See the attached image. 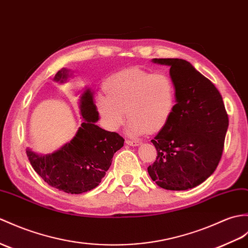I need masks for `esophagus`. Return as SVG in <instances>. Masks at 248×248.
Listing matches in <instances>:
<instances>
[{
    "label": "esophagus",
    "mask_w": 248,
    "mask_h": 248,
    "mask_svg": "<svg viewBox=\"0 0 248 248\" xmlns=\"http://www.w3.org/2000/svg\"><path fill=\"white\" fill-rule=\"evenodd\" d=\"M125 143L129 146H132V147H136V146H140L141 142L138 140H125Z\"/></svg>",
    "instance_id": "esophagus-1"
}]
</instances>
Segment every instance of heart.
Instances as JSON below:
<instances>
[{"label": "heart", "instance_id": "obj_1", "mask_svg": "<svg viewBox=\"0 0 248 248\" xmlns=\"http://www.w3.org/2000/svg\"><path fill=\"white\" fill-rule=\"evenodd\" d=\"M105 91L97 93L95 105L102 124L117 131L130 117L128 133L141 135L163 128L171 117L176 102V88L168 74L126 68L111 75Z\"/></svg>", "mask_w": 248, "mask_h": 248}]
</instances>
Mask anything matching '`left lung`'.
I'll return each mask as SVG.
<instances>
[{
    "label": "left lung",
    "instance_id": "8db88e82",
    "mask_svg": "<svg viewBox=\"0 0 248 248\" xmlns=\"http://www.w3.org/2000/svg\"><path fill=\"white\" fill-rule=\"evenodd\" d=\"M170 66L176 88L171 117L152 140L157 156L148 173L167 190L199 186L220 162L228 129V115L220 92L210 80L183 59H152Z\"/></svg>",
    "mask_w": 248,
    "mask_h": 248
}]
</instances>
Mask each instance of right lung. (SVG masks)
I'll return each instance as SVG.
<instances>
[{
  "mask_svg": "<svg viewBox=\"0 0 248 248\" xmlns=\"http://www.w3.org/2000/svg\"><path fill=\"white\" fill-rule=\"evenodd\" d=\"M71 71L62 68L54 80L64 83ZM83 119L73 140L51 154H38L26 149L33 170L49 186L66 193L79 194L96 188L110 168L114 153L124 146V138L116 132L98 126L99 119L93 92L85 88L79 100Z\"/></svg>",
  "mask_w": 248,
  "mask_h": 248,
  "instance_id": "1",
  "label": "right lung"
}]
</instances>
